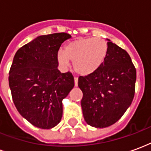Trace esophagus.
<instances>
[{
	"instance_id": "34e87169",
	"label": "esophagus",
	"mask_w": 151,
	"mask_h": 151,
	"mask_svg": "<svg viewBox=\"0 0 151 151\" xmlns=\"http://www.w3.org/2000/svg\"><path fill=\"white\" fill-rule=\"evenodd\" d=\"M78 78H74V86H78Z\"/></svg>"
}]
</instances>
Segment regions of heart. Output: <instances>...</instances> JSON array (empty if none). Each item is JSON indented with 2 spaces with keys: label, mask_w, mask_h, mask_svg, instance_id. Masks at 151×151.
I'll list each match as a JSON object with an SVG mask.
<instances>
[{
  "label": "heart",
  "mask_w": 151,
  "mask_h": 151,
  "mask_svg": "<svg viewBox=\"0 0 151 151\" xmlns=\"http://www.w3.org/2000/svg\"><path fill=\"white\" fill-rule=\"evenodd\" d=\"M108 43L99 38L78 39L69 42L65 51L57 54L58 62L64 68L73 61V69L78 74L88 76L103 65L108 55Z\"/></svg>",
  "instance_id": "1"
}]
</instances>
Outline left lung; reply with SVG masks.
<instances>
[{"mask_svg": "<svg viewBox=\"0 0 151 151\" xmlns=\"http://www.w3.org/2000/svg\"><path fill=\"white\" fill-rule=\"evenodd\" d=\"M107 40L108 52L103 65L95 73L78 78L84 119L89 125L100 129L116 123L131 105L137 77L128 52Z\"/></svg>", "mask_w": 151, "mask_h": 151, "instance_id": "obj_1", "label": "left lung"}]
</instances>
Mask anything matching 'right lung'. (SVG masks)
Segmentation results:
<instances>
[{"mask_svg": "<svg viewBox=\"0 0 151 151\" xmlns=\"http://www.w3.org/2000/svg\"><path fill=\"white\" fill-rule=\"evenodd\" d=\"M66 33L40 35L17 51L9 76L18 112L34 126L48 129L60 123L62 100L74 86L71 73L60 72L57 52Z\"/></svg>", "mask_w": 151, "mask_h": 151, "instance_id": "add662e5", "label": "right lung"}]
</instances>
